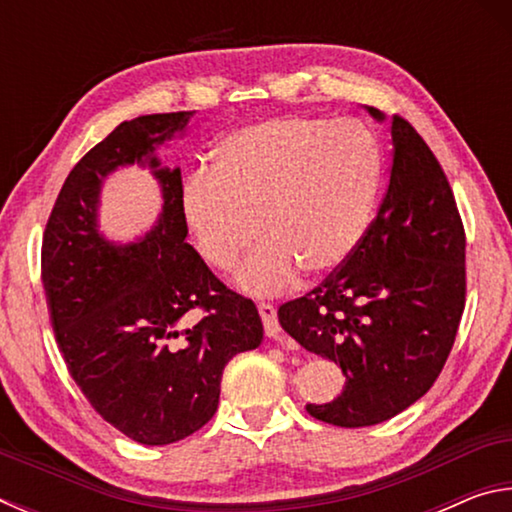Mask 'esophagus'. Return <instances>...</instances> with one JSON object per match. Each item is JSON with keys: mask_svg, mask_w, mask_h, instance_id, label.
Segmentation results:
<instances>
[{"mask_svg": "<svg viewBox=\"0 0 512 512\" xmlns=\"http://www.w3.org/2000/svg\"><path fill=\"white\" fill-rule=\"evenodd\" d=\"M257 311H259V316H262L266 336L277 339V332H280V325H277V309L273 305H268V302H259Z\"/></svg>", "mask_w": 512, "mask_h": 512, "instance_id": "esophagus-1", "label": "esophagus"}]
</instances>
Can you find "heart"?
<instances>
[{"instance_id": "1", "label": "heart", "mask_w": 512, "mask_h": 512, "mask_svg": "<svg viewBox=\"0 0 512 512\" xmlns=\"http://www.w3.org/2000/svg\"><path fill=\"white\" fill-rule=\"evenodd\" d=\"M212 173L194 171L178 212L198 257L253 296L289 289L300 271L325 277L361 246L381 185V149L357 119L271 117L223 135Z\"/></svg>"}]
</instances>
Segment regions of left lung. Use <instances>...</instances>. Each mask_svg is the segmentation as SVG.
I'll use <instances>...</instances> for the list:
<instances>
[{
  "label": "left lung",
  "instance_id": "8db88e82",
  "mask_svg": "<svg viewBox=\"0 0 512 512\" xmlns=\"http://www.w3.org/2000/svg\"><path fill=\"white\" fill-rule=\"evenodd\" d=\"M391 137V183L361 246L277 309L284 332L341 366L343 393L307 404L336 427H370L418 402L452 352L465 307V230L452 187L409 121L393 117Z\"/></svg>",
  "mask_w": 512,
  "mask_h": 512
}]
</instances>
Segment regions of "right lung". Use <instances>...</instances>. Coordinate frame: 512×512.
<instances>
[{"label": "right lung", "mask_w": 512, "mask_h": 512, "mask_svg": "<svg viewBox=\"0 0 512 512\" xmlns=\"http://www.w3.org/2000/svg\"><path fill=\"white\" fill-rule=\"evenodd\" d=\"M192 115L121 121L69 171L42 239V284L69 375L103 420L142 445L178 443L210 422L225 363L264 339L255 302L216 280L185 241L180 169L155 155ZM131 163L152 169L163 210L142 238L119 245L98 228L100 187Z\"/></svg>", "instance_id": "obj_1"}]
</instances>
